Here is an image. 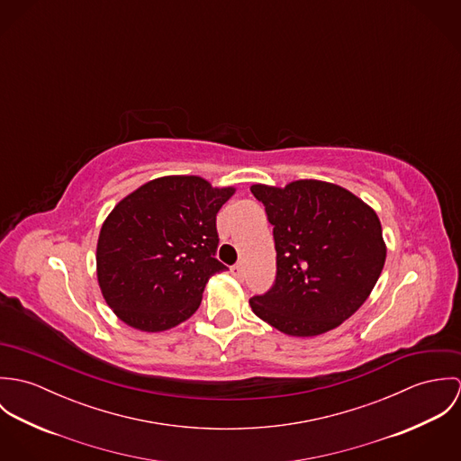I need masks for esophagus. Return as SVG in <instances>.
<instances>
[{"instance_id": "esophagus-1", "label": "esophagus", "mask_w": 461, "mask_h": 461, "mask_svg": "<svg viewBox=\"0 0 461 461\" xmlns=\"http://www.w3.org/2000/svg\"><path fill=\"white\" fill-rule=\"evenodd\" d=\"M230 273H232L238 280H243V278H245V271H243V266H241V264H234V266L230 267Z\"/></svg>"}]
</instances>
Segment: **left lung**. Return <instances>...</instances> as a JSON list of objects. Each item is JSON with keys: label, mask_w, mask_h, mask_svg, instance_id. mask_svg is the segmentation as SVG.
<instances>
[{"label": "left lung", "mask_w": 461, "mask_h": 461, "mask_svg": "<svg viewBox=\"0 0 461 461\" xmlns=\"http://www.w3.org/2000/svg\"><path fill=\"white\" fill-rule=\"evenodd\" d=\"M273 225L276 278L250 307L273 329L314 337L353 316L376 285L387 245L376 211L327 181L252 185Z\"/></svg>", "instance_id": "8db88e82"}]
</instances>
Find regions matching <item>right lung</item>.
Wrapping results in <instances>:
<instances>
[{"label":"right lung","instance_id":"right-lung-1","mask_svg":"<svg viewBox=\"0 0 461 461\" xmlns=\"http://www.w3.org/2000/svg\"><path fill=\"white\" fill-rule=\"evenodd\" d=\"M234 194L198 176H165L112 209L95 263L103 298L121 321L163 331L197 311L209 278L227 269L214 259L216 212Z\"/></svg>","mask_w":461,"mask_h":461}]
</instances>
